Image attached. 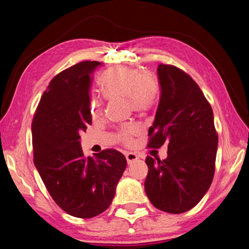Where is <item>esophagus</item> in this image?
<instances>
[{
  "instance_id": "34e87169",
  "label": "esophagus",
  "mask_w": 249,
  "mask_h": 249,
  "mask_svg": "<svg viewBox=\"0 0 249 249\" xmlns=\"http://www.w3.org/2000/svg\"><path fill=\"white\" fill-rule=\"evenodd\" d=\"M138 159H140V158H138V156L135 153H127V154H126V160H127L128 165H130V163H133L135 161H137Z\"/></svg>"
}]
</instances>
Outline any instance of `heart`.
<instances>
[{
	"label": "heart",
	"instance_id": "heart-1",
	"mask_svg": "<svg viewBox=\"0 0 249 249\" xmlns=\"http://www.w3.org/2000/svg\"><path fill=\"white\" fill-rule=\"evenodd\" d=\"M102 90L108 99H128L130 107L138 113L151 111L158 102L159 86L154 75L133 67H117L105 72L102 77ZM90 112L93 119L103 116V102L92 99ZM138 129L127 126L120 130L119 140L125 145H132Z\"/></svg>",
	"mask_w": 249,
	"mask_h": 249
}]
</instances>
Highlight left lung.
Instances as JSON below:
<instances>
[{
  "label": "left lung",
  "instance_id": "obj_1",
  "mask_svg": "<svg viewBox=\"0 0 249 249\" xmlns=\"http://www.w3.org/2000/svg\"><path fill=\"white\" fill-rule=\"evenodd\" d=\"M160 100L148 148L168 145L163 160L147 156L145 191L155 208L187 212L199 203L212 183L218 136L213 111L200 87L183 70L158 66Z\"/></svg>",
  "mask_w": 249,
  "mask_h": 249
}]
</instances>
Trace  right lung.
I'll return each mask as SVG.
<instances>
[{
	"label": "right lung",
	"instance_id": "1",
	"mask_svg": "<svg viewBox=\"0 0 249 249\" xmlns=\"http://www.w3.org/2000/svg\"><path fill=\"white\" fill-rule=\"evenodd\" d=\"M100 65L81 61L54 75L32 122L34 163L41 180L65 212L81 218L94 217L111 205L126 168L119 150L87 157L79 142L92 123L91 74Z\"/></svg>",
	"mask_w": 249,
	"mask_h": 249
}]
</instances>
